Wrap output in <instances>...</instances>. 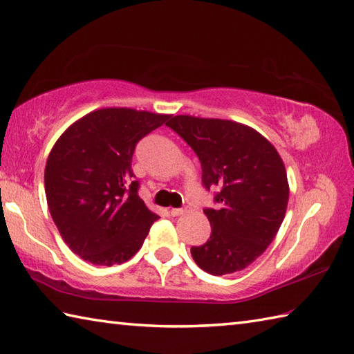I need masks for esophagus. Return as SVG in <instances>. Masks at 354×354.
<instances>
[{"label": "esophagus", "instance_id": "34e87169", "mask_svg": "<svg viewBox=\"0 0 354 354\" xmlns=\"http://www.w3.org/2000/svg\"><path fill=\"white\" fill-rule=\"evenodd\" d=\"M185 212H187L185 208H171V209H170V214L176 217V216H183Z\"/></svg>", "mask_w": 354, "mask_h": 354}]
</instances>
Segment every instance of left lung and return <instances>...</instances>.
I'll use <instances>...</instances> for the list:
<instances>
[{
  "label": "left lung",
  "instance_id": "1",
  "mask_svg": "<svg viewBox=\"0 0 354 354\" xmlns=\"http://www.w3.org/2000/svg\"><path fill=\"white\" fill-rule=\"evenodd\" d=\"M165 124L198 155L205 189H219L217 208L204 209L212 236L192 246L193 260L212 275L250 266L272 243L288 208L281 156L257 131L231 120L175 115Z\"/></svg>",
  "mask_w": 354,
  "mask_h": 354
}]
</instances>
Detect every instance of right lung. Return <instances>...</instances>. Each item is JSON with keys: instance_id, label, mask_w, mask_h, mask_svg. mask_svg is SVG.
Wrapping results in <instances>:
<instances>
[{"instance_id": "obj_1", "label": "right lung", "mask_w": 354, "mask_h": 354, "mask_svg": "<svg viewBox=\"0 0 354 354\" xmlns=\"http://www.w3.org/2000/svg\"><path fill=\"white\" fill-rule=\"evenodd\" d=\"M170 115L104 108L73 123L56 141L44 181L53 222L80 259L99 266L138 252L158 214L138 196L132 171L137 142Z\"/></svg>"}]
</instances>
